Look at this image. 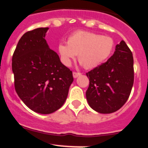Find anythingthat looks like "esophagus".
I'll return each mask as SVG.
<instances>
[{
  "mask_svg": "<svg viewBox=\"0 0 148 148\" xmlns=\"http://www.w3.org/2000/svg\"><path fill=\"white\" fill-rule=\"evenodd\" d=\"M80 74L81 73L79 72H73V77H74V78H77V77H79Z\"/></svg>",
  "mask_w": 148,
  "mask_h": 148,
  "instance_id": "1",
  "label": "esophagus"
}]
</instances>
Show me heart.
Masks as SVG:
<instances>
[{
    "instance_id": "obj_1",
    "label": "heart",
    "mask_w": 148,
    "mask_h": 148,
    "mask_svg": "<svg viewBox=\"0 0 148 148\" xmlns=\"http://www.w3.org/2000/svg\"><path fill=\"white\" fill-rule=\"evenodd\" d=\"M114 46V40L108 36L77 31L68 38L67 44L60 43L58 53L61 62L66 66L71 65L77 54L81 64L86 69H90L106 60L112 53Z\"/></svg>"
}]
</instances>
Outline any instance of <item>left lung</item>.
<instances>
[{
    "label": "left lung",
    "mask_w": 148,
    "mask_h": 148,
    "mask_svg": "<svg viewBox=\"0 0 148 148\" xmlns=\"http://www.w3.org/2000/svg\"><path fill=\"white\" fill-rule=\"evenodd\" d=\"M86 75L90 81L86 99L91 108L100 114L121 108L128 99L134 80V58L125 42L121 41L107 62Z\"/></svg>",
    "instance_id": "obj_1"
}]
</instances>
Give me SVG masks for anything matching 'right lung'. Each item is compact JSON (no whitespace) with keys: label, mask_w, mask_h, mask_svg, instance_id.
I'll return each instance as SVG.
<instances>
[{"label":"right lung","mask_w":148,"mask_h":148,"mask_svg":"<svg viewBox=\"0 0 148 148\" xmlns=\"http://www.w3.org/2000/svg\"><path fill=\"white\" fill-rule=\"evenodd\" d=\"M49 28L25 33L12 56L14 88L21 100L36 113L49 114L66 102L74 81L72 71L60 62L45 40Z\"/></svg>","instance_id":"right-lung-1"}]
</instances>
